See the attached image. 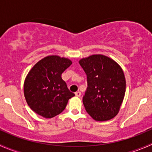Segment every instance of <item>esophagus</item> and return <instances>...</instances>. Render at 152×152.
Segmentation results:
<instances>
[{
  "mask_svg": "<svg viewBox=\"0 0 152 152\" xmlns=\"http://www.w3.org/2000/svg\"><path fill=\"white\" fill-rule=\"evenodd\" d=\"M75 95H76V96H77V97H79V96H81V92L80 91H77L75 93Z\"/></svg>",
  "mask_w": 152,
  "mask_h": 152,
  "instance_id": "esophagus-1",
  "label": "esophagus"
}]
</instances>
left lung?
<instances>
[{"instance_id":"obj_1","label":"left lung","mask_w":152,"mask_h":152,"mask_svg":"<svg viewBox=\"0 0 152 152\" xmlns=\"http://www.w3.org/2000/svg\"><path fill=\"white\" fill-rule=\"evenodd\" d=\"M79 64L87 75V87L82 99L86 111L98 121L113 118L118 113L126 92L121 67L101 54L82 59Z\"/></svg>"}]
</instances>
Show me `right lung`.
I'll use <instances>...</instances> for the list:
<instances>
[{
	"mask_svg": "<svg viewBox=\"0 0 152 152\" xmlns=\"http://www.w3.org/2000/svg\"><path fill=\"white\" fill-rule=\"evenodd\" d=\"M71 64L66 58L49 56L32 67L24 82V96L34 112L51 118L65 110L75 94L68 90L61 76Z\"/></svg>",
	"mask_w": 152,
	"mask_h": 152,
	"instance_id": "add662e5",
	"label": "right lung"
}]
</instances>
